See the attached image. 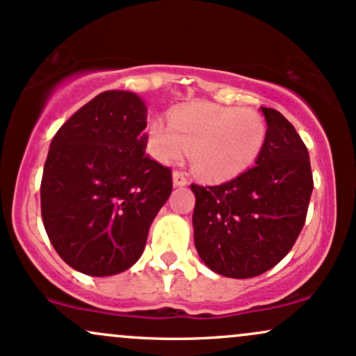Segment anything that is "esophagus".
I'll return each instance as SVG.
<instances>
[{"label": "esophagus", "instance_id": "34e87169", "mask_svg": "<svg viewBox=\"0 0 356 356\" xmlns=\"http://www.w3.org/2000/svg\"><path fill=\"white\" fill-rule=\"evenodd\" d=\"M172 181H174V186H187V182H189V179H187V175L181 172V170H174L172 174Z\"/></svg>", "mask_w": 356, "mask_h": 356}]
</instances>
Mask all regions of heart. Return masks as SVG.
<instances>
[{
  "label": "heart",
  "mask_w": 356,
  "mask_h": 356,
  "mask_svg": "<svg viewBox=\"0 0 356 356\" xmlns=\"http://www.w3.org/2000/svg\"><path fill=\"white\" fill-rule=\"evenodd\" d=\"M264 138L266 125L256 112L209 102L175 108L169 122L155 118L149 127V150L159 162L172 164L189 149L195 172L212 182L246 172Z\"/></svg>",
  "instance_id": "heart-1"
}]
</instances>
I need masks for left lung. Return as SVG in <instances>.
Wrapping results in <instances>:
<instances>
[{
  "label": "left lung",
  "instance_id": "obj_1",
  "mask_svg": "<svg viewBox=\"0 0 356 356\" xmlns=\"http://www.w3.org/2000/svg\"><path fill=\"white\" fill-rule=\"evenodd\" d=\"M261 110L268 129L256 165L219 186H191L195 249L207 268L236 280L263 275L291 251L313 191L295 127L275 108Z\"/></svg>",
  "mask_w": 356,
  "mask_h": 356
}]
</instances>
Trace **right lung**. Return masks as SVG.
<instances>
[{
	"mask_svg": "<svg viewBox=\"0 0 356 356\" xmlns=\"http://www.w3.org/2000/svg\"><path fill=\"white\" fill-rule=\"evenodd\" d=\"M147 107L108 90L60 127L44 162L42 218L61 259L88 276L137 263L172 192V172L145 154Z\"/></svg>",
	"mask_w": 356,
	"mask_h": 356,
	"instance_id": "add662e5",
	"label": "right lung"
}]
</instances>
